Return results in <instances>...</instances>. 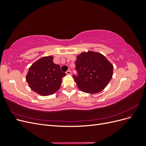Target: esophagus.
Instances as JSON below:
<instances>
[{
  "label": "esophagus",
  "instance_id": "34e87169",
  "mask_svg": "<svg viewBox=\"0 0 146 146\" xmlns=\"http://www.w3.org/2000/svg\"><path fill=\"white\" fill-rule=\"evenodd\" d=\"M66 73L67 75H71L72 72H71V70H67V71H66Z\"/></svg>",
  "mask_w": 146,
  "mask_h": 146
}]
</instances>
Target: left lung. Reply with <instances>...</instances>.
<instances>
[{"label":"left lung","mask_w":146,"mask_h":146,"mask_svg":"<svg viewBox=\"0 0 146 146\" xmlns=\"http://www.w3.org/2000/svg\"><path fill=\"white\" fill-rule=\"evenodd\" d=\"M76 70L72 77L79 89L94 94L102 91L111 80L113 66L103 55L89 51L77 56Z\"/></svg>","instance_id":"1"}]
</instances>
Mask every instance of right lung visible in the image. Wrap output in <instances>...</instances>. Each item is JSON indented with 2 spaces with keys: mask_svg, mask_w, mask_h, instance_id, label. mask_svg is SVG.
Segmentation results:
<instances>
[{
  "mask_svg": "<svg viewBox=\"0 0 146 146\" xmlns=\"http://www.w3.org/2000/svg\"><path fill=\"white\" fill-rule=\"evenodd\" d=\"M53 58L50 56L38 60L31 66L26 76L31 89L42 96L51 95L58 91L66 75L58 64L54 63Z\"/></svg>",
  "mask_w": 146,
  "mask_h": 146,
  "instance_id": "right-lung-1",
  "label": "right lung"
}]
</instances>
